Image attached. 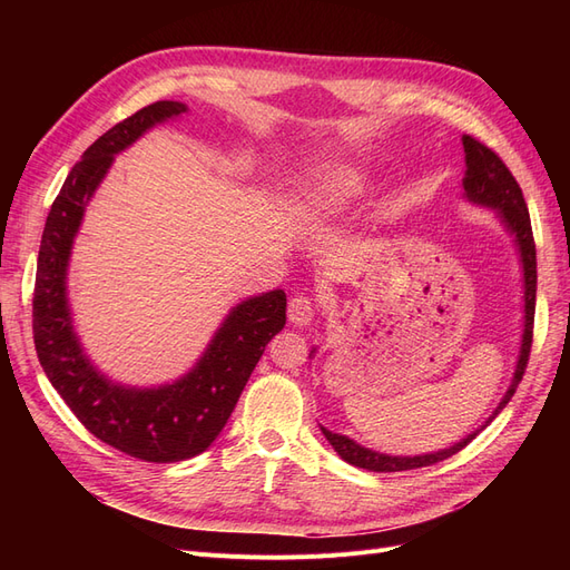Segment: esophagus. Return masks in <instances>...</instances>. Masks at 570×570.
<instances>
[{"label":"esophagus","instance_id":"obj_1","mask_svg":"<svg viewBox=\"0 0 570 570\" xmlns=\"http://www.w3.org/2000/svg\"><path fill=\"white\" fill-rule=\"evenodd\" d=\"M314 314H316V304L312 297H306V295H295L287 304V318L295 325H308L312 323Z\"/></svg>","mask_w":570,"mask_h":570}]
</instances>
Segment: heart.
Returning <instances> with one entry per match:
<instances>
[{
	"label": "heart",
	"mask_w": 570,
	"mask_h": 570,
	"mask_svg": "<svg viewBox=\"0 0 570 570\" xmlns=\"http://www.w3.org/2000/svg\"><path fill=\"white\" fill-rule=\"evenodd\" d=\"M356 180L354 178H337L331 185L314 187L308 193H302V204L314 212H331L340 206L344 199L356 195Z\"/></svg>",
	"instance_id": "1"
}]
</instances>
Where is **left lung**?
Listing matches in <instances>:
<instances>
[{"label": "left lung", "instance_id": "obj_1", "mask_svg": "<svg viewBox=\"0 0 570 570\" xmlns=\"http://www.w3.org/2000/svg\"><path fill=\"white\" fill-rule=\"evenodd\" d=\"M463 151H465V176H463V195L473 204L490 206L502 218L507 230L515 237V245H519L521 264H523V283H525V325H523V340H521V354L515 361V371L511 377V385L504 394V400L492 411V416L482 423L475 433L465 435L461 442L452 444L450 450H440L433 454H419V456H390L366 450V446L356 444L347 435L333 433L321 425L325 440L333 444V450L352 465L358 469L375 471V473H394V471H411V469H423V465H433L438 461H444L461 452L465 444L475 440L480 430H485L499 411H502L509 400L513 396L515 387L523 381V373L528 366V356L532 347V323H534V292H538V258H534V239H532V226H530V214L523 199V189L511 176L507 164L499 159L488 145L475 140L473 135H463ZM314 354V352H312ZM308 354V356H312Z\"/></svg>", "mask_w": 570, "mask_h": 570}]
</instances>
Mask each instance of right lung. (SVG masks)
Listing matches in <instances>:
<instances>
[{
	"instance_id": "add662e5",
	"label": "right lung",
	"mask_w": 570,
	"mask_h": 570,
	"mask_svg": "<svg viewBox=\"0 0 570 570\" xmlns=\"http://www.w3.org/2000/svg\"><path fill=\"white\" fill-rule=\"evenodd\" d=\"M185 111L180 101H154L85 149L47 216L32 297V337L49 383L97 440L151 463L185 461L209 450L266 344L285 327L287 306L283 289L237 304L197 366L161 387L111 383L82 354L68 308L66 273L85 206L107 176L114 154L130 147L151 126Z\"/></svg>"
}]
</instances>
